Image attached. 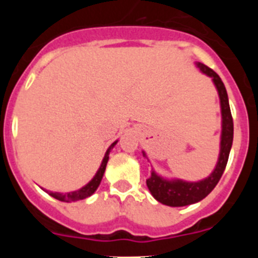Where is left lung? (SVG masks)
<instances>
[{"mask_svg":"<svg viewBox=\"0 0 258 258\" xmlns=\"http://www.w3.org/2000/svg\"><path fill=\"white\" fill-rule=\"evenodd\" d=\"M198 68L203 74L212 77L214 85L217 88L218 95H220L221 103V115H222V132H221V145H220V156H218L217 165L214 168L211 175L207 178L198 182H186L182 179H165L152 170L150 178L146 181L147 187L152 197L160 202L161 204L169 207H184L190 206L194 203H198L211 194V191L216 187V184L221 179L223 170L226 168L229 154L232 146V138H234V122H232L231 111H230L229 98H227L226 88L223 85L222 80L220 79L213 70L207 67L203 63H197ZM143 156L146 154L143 152Z\"/></svg>","mask_w":258,"mask_h":258,"instance_id":"left-lung-1","label":"left lung"}]
</instances>
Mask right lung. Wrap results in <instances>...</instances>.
<instances>
[{
    "mask_svg": "<svg viewBox=\"0 0 258 258\" xmlns=\"http://www.w3.org/2000/svg\"><path fill=\"white\" fill-rule=\"evenodd\" d=\"M117 143V141L116 142H113L112 145L109 146L108 150H107L106 155H104L103 157V161H102L101 166H99V169H98V172L95 173L94 178L92 179V181L89 182L88 184H85L84 187H81L80 190L77 191H71V192H67V194H60V192H49V191H46V192H49L50 197L55 198V199L60 200V202H77V200H83V199H86V198H89L90 195H93V194L95 192V190L98 188V186H99V183H101L102 178H103V174H104V170H106V165H107V161H108V155H109V151L115 147V145Z\"/></svg>",
    "mask_w": 258,
    "mask_h": 258,
    "instance_id": "add662e5",
    "label": "right lung"
}]
</instances>
